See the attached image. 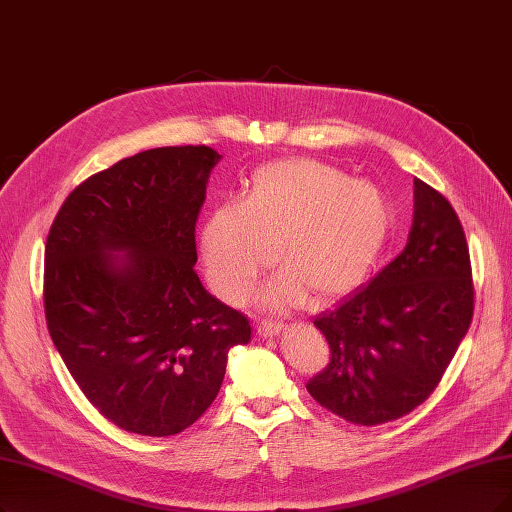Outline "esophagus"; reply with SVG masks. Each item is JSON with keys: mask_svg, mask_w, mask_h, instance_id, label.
I'll return each instance as SVG.
<instances>
[{"mask_svg": "<svg viewBox=\"0 0 512 512\" xmlns=\"http://www.w3.org/2000/svg\"><path fill=\"white\" fill-rule=\"evenodd\" d=\"M255 329H257L259 337H276L282 329H285V325L274 323V320H261V323H257Z\"/></svg>", "mask_w": 512, "mask_h": 512, "instance_id": "esophagus-1", "label": "esophagus"}]
</instances>
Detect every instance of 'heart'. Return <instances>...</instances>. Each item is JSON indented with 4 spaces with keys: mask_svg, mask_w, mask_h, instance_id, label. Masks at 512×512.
Here are the masks:
<instances>
[{
    "mask_svg": "<svg viewBox=\"0 0 512 512\" xmlns=\"http://www.w3.org/2000/svg\"><path fill=\"white\" fill-rule=\"evenodd\" d=\"M396 208L382 187L316 160L261 166L242 204H221L200 227L213 291L242 304L274 259L282 272L261 293L266 308L329 301L358 289L384 255Z\"/></svg>",
    "mask_w": 512,
    "mask_h": 512,
    "instance_id": "obj_1",
    "label": "heart"
}]
</instances>
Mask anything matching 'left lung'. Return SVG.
Segmentation results:
<instances>
[{
  "label": "left lung",
  "mask_w": 512,
  "mask_h": 512,
  "mask_svg": "<svg viewBox=\"0 0 512 512\" xmlns=\"http://www.w3.org/2000/svg\"><path fill=\"white\" fill-rule=\"evenodd\" d=\"M472 304L462 223L437 189L413 179V225L403 253L367 287L314 318L331 356L308 392L352 424L403 418L439 386L470 327Z\"/></svg>",
  "instance_id": "1"
}]
</instances>
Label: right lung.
I'll use <instances>...</instances> for the list:
<instances>
[{"label":"right lung","mask_w":512,"mask_h":512,"mask_svg":"<svg viewBox=\"0 0 512 512\" xmlns=\"http://www.w3.org/2000/svg\"><path fill=\"white\" fill-rule=\"evenodd\" d=\"M213 147H158L78 185L46 240L44 308L75 384L109 422L145 437L192 426L251 325L194 266Z\"/></svg>","instance_id":"add662e5"}]
</instances>
